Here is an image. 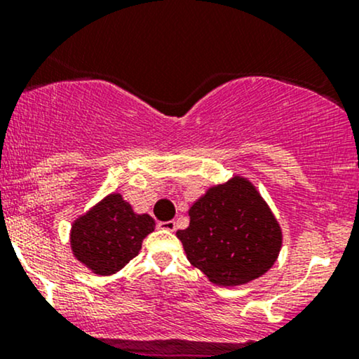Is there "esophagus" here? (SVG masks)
<instances>
[{"instance_id": "1", "label": "esophagus", "mask_w": 359, "mask_h": 359, "mask_svg": "<svg viewBox=\"0 0 359 359\" xmlns=\"http://www.w3.org/2000/svg\"><path fill=\"white\" fill-rule=\"evenodd\" d=\"M158 228L163 231H175V221H160Z\"/></svg>"}]
</instances>
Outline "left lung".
Here are the masks:
<instances>
[{"mask_svg": "<svg viewBox=\"0 0 359 359\" xmlns=\"http://www.w3.org/2000/svg\"><path fill=\"white\" fill-rule=\"evenodd\" d=\"M189 228L177 231L189 263L214 285L238 287L277 262L283 234L277 217L246 177L205 191L189 209Z\"/></svg>", "mask_w": 359, "mask_h": 359, "instance_id": "8db88e82", "label": "left lung"}]
</instances>
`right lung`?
<instances>
[{"label": "right lung", "instance_id": "add662e5", "mask_svg": "<svg viewBox=\"0 0 359 359\" xmlns=\"http://www.w3.org/2000/svg\"><path fill=\"white\" fill-rule=\"evenodd\" d=\"M150 214H138L119 192H111L71 224L72 257L97 277H109L128 265L154 233Z\"/></svg>", "mask_w": 359, "mask_h": 359}]
</instances>
